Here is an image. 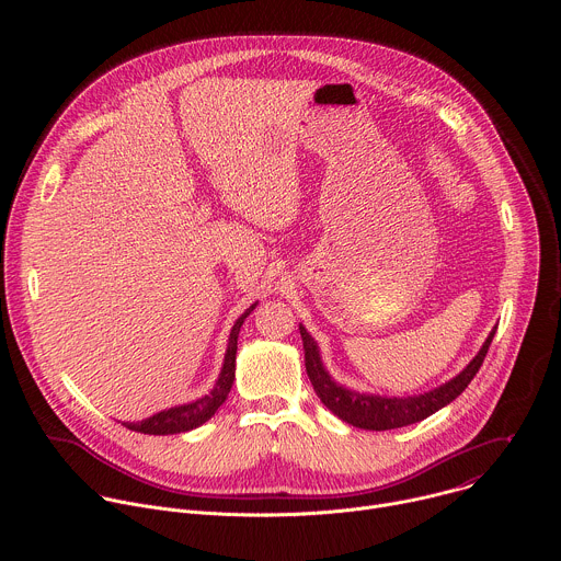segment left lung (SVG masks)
<instances>
[{"label": "left lung", "instance_id": "obj_1", "mask_svg": "<svg viewBox=\"0 0 561 561\" xmlns=\"http://www.w3.org/2000/svg\"><path fill=\"white\" fill-rule=\"evenodd\" d=\"M497 331V329H495ZM495 331L489 335L484 342L482 351L474 355V359L448 383L417 394V397H404V399H388V397H377V394H359L353 390H346L337 386L331 375L324 370L322 359H319V351L314 340L306 333L304 327H299V335L304 342V362H306V373L308 379L317 392V397L322 399L324 407L333 411L340 420L346 424H353L357 428L366 431H390V428H402L415 422H422L450 404L455 397H459L470 379L477 375L479 366L484 364V357L489 353V346L495 337Z\"/></svg>", "mask_w": 561, "mask_h": 561}]
</instances>
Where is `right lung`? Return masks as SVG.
Segmentation results:
<instances>
[{
	"label": "right lung",
	"instance_id": "1",
	"mask_svg": "<svg viewBox=\"0 0 561 561\" xmlns=\"http://www.w3.org/2000/svg\"><path fill=\"white\" fill-rule=\"evenodd\" d=\"M255 308V304L237 319L232 331H230V337H228V348H226V357H224V368L219 373V379L215 383V388L204 394L202 399H197V402L193 404H184V407H175V409H169V411H162L157 413L144 422H133V424H124L126 428L135 431V433H144V435H175V433H186V431H193L197 426H202L204 422H208L217 409L226 402V397L230 392V386L234 381V353H237V335H239V329H242L244 319L251 314V310Z\"/></svg>",
	"mask_w": 561,
	"mask_h": 561
}]
</instances>
